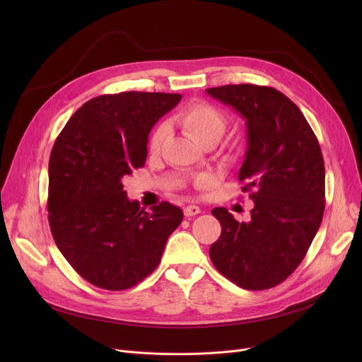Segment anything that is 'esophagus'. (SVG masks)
<instances>
[{"mask_svg": "<svg viewBox=\"0 0 362 362\" xmlns=\"http://www.w3.org/2000/svg\"><path fill=\"white\" fill-rule=\"evenodd\" d=\"M183 213L186 217H192V216H197L201 213V208L197 205H187L183 208Z\"/></svg>", "mask_w": 362, "mask_h": 362, "instance_id": "esophagus-1", "label": "esophagus"}]
</instances>
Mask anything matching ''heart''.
Instances as JSON below:
<instances>
[{"mask_svg":"<svg viewBox=\"0 0 362 362\" xmlns=\"http://www.w3.org/2000/svg\"><path fill=\"white\" fill-rule=\"evenodd\" d=\"M176 122L186 132V135L201 146L206 144H217L223 136L227 126V120L223 111L204 101H195L187 104L176 116ZM164 138L165 126L161 124L152 132L149 139V151L158 152ZM195 185L198 187H206L208 177H197Z\"/></svg>","mask_w":362,"mask_h":362,"instance_id":"1","label":"heart"}]
</instances>
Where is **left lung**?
Masks as SVG:
<instances>
[{
  "label": "left lung",
  "instance_id": "1",
  "mask_svg": "<svg viewBox=\"0 0 362 362\" xmlns=\"http://www.w3.org/2000/svg\"><path fill=\"white\" fill-rule=\"evenodd\" d=\"M246 120L243 192L254 201L250 221L223 206L213 216L221 235L211 245L216 269L239 288L264 291L288 279L303 257L325 214V161L307 119L286 95L251 83L206 89Z\"/></svg>",
  "mask_w": 362,
  "mask_h": 362
}]
</instances>
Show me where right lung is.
<instances>
[{"label":"right lung","mask_w":362,"mask_h":362,"mask_svg":"<svg viewBox=\"0 0 362 362\" xmlns=\"http://www.w3.org/2000/svg\"><path fill=\"white\" fill-rule=\"evenodd\" d=\"M180 100V93L163 92L100 95L55 139L48 164L51 233L93 286L124 291L142 281L183 220L176 205L161 202L146 213L123 191V179L146 161L152 126Z\"/></svg>","instance_id":"obj_1"}]
</instances>
